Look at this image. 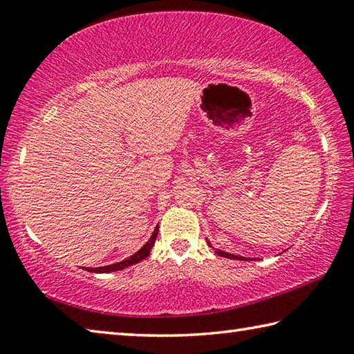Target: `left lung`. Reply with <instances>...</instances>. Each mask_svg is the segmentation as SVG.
Segmentation results:
<instances>
[{"label": "left lung", "mask_w": 354, "mask_h": 354, "mask_svg": "<svg viewBox=\"0 0 354 354\" xmlns=\"http://www.w3.org/2000/svg\"><path fill=\"white\" fill-rule=\"evenodd\" d=\"M211 245V243H209ZM217 254L218 256H225V257H231V259H239V261H245L247 259V257H242V256H234V254H230V253H225V251H217Z\"/></svg>", "instance_id": "obj_1"}]
</instances>
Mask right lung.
I'll list each match as a JSON object with an SVG mask.
<instances>
[{
  "instance_id": "right-lung-1",
  "label": "right lung",
  "mask_w": 354,
  "mask_h": 354,
  "mask_svg": "<svg viewBox=\"0 0 354 354\" xmlns=\"http://www.w3.org/2000/svg\"><path fill=\"white\" fill-rule=\"evenodd\" d=\"M158 230L159 227H156V230L153 231V236L149 237V241L143 245V247L137 251L136 254H133L131 257H128V259H124L122 262H117V263H112V266H104V267H97V268H87V272H92V273H107V272H117V270H123V268H127L129 266H133V263H137L140 262L143 259H147V257L149 256V251H151L153 245L156 242V237H158Z\"/></svg>"
}]
</instances>
